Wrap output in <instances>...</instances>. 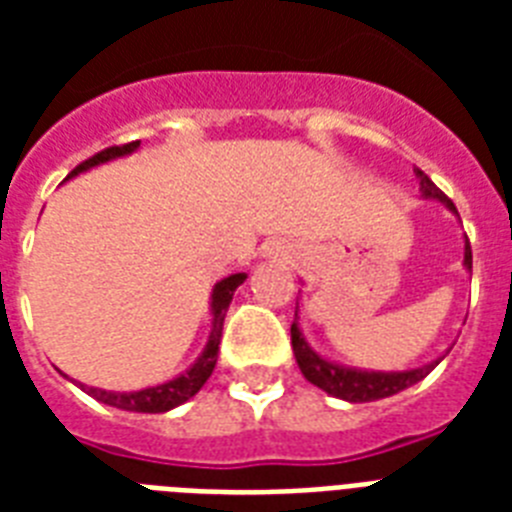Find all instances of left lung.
<instances>
[{
  "instance_id": "left-lung-1",
  "label": "left lung",
  "mask_w": 512,
  "mask_h": 512,
  "mask_svg": "<svg viewBox=\"0 0 512 512\" xmlns=\"http://www.w3.org/2000/svg\"><path fill=\"white\" fill-rule=\"evenodd\" d=\"M414 175L420 180V191L425 199H438L441 204H446V209H452L454 215H457L454 201L441 188H436V183L425 172L414 170ZM465 268L468 271L473 268V252H470L468 239H465ZM292 350H295L297 366L305 374V380L313 382L316 388L327 390L329 396L350 401V404H366V401H380V398L396 396L401 390L412 388L414 382L425 380L436 369L438 361H441L438 358V361H430V364L420 366V369H406V372H364V369H348V366L332 364V361L321 358L305 342L300 324H297V311L295 321H292Z\"/></svg>"
}]
</instances>
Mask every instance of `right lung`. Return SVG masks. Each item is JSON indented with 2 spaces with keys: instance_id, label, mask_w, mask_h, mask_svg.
I'll use <instances>...</instances> for the list:
<instances>
[{
  "instance_id": "obj_1",
  "label": "right lung",
  "mask_w": 512,
  "mask_h": 512,
  "mask_svg": "<svg viewBox=\"0 0 512 512\" xmlns=\"http://www.w3.org/2000/svg\"><path fill=\"white\" fill-rule=\"evenodd\" d=\"M140 140H132L127 146H111L100 154L90 156L87 162H82L68 177L79 175L84 170H92L98 164H106L111 159H119V156H127L132 151H138ZM247 273H233L228 279L217 281L215 289H212V332H209V342L204 353L196 358V364L191 369H185L183 374H177L175 380L164 382V385H156V388L135 390V393H114V390H100V388H84L92 398H98L100 404L116 406V409H124V412H146V414H162L170 412L175 406L185 404L188 398H193L201 390V385L209 380V374L217 364V345H220V337H223V321L225 311L233 300V292L239 284H244Z\"/></svg>"
}]
</instances>
